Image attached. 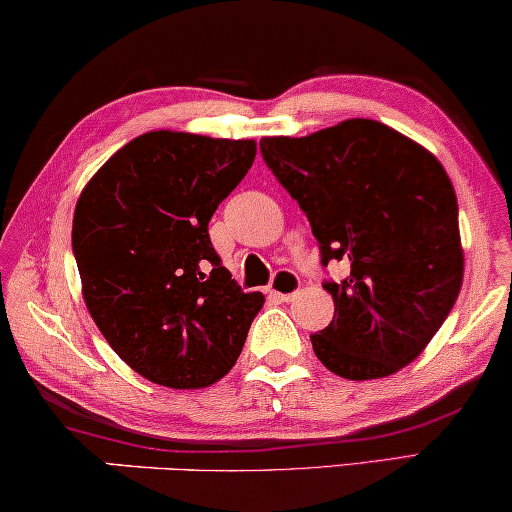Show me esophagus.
<instances>
[{
	"label": "esophagus",
	"instance_id": "1",
	"mask_svg": "<svg viewBox=\"0 0 512 512\" xmlns=\"http://www.w3.org/2000/svg\"><path fill=\"white\" fill-rule=\"evenodd\" d=\"M300 286V277L293 270H277L272 275V284H270V293L277 296L282 303H289V300L298 293Z\"/></svg>",
	"mask_w": 512,
	"mask_h": 512
}]
</instances>
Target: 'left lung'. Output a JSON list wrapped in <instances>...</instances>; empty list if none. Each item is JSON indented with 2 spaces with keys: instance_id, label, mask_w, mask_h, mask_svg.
Returning a JSON list of instances; mask_svg holds the SVG:
<instances>
[{
  "instance_id": "obj_1",
  "label": "left lung",
  "mask_w": 512,
  "mask_h": 512,
  "mask_svg": "<svg viewBox=\"0 0 512 512\" xmlns=\"http://www.w3.org/2000/svg\"><path fill=\"white\" fill-rule=\"evenodd\" d=\"M261 156L303 209L335 314L310 335L314 354L347 380L387 377L422 354L464 279L459 207L436 156L389 125L352 118L310 137H263Z\"/></svg>"
}]
</instances>
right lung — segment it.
<instances>
[{"label": "right lung", "instance_id": "add662e5", "mask_svg": "<svg viewBox=\"0 0 512 512\" xmlns=\"http://www.w3.org/2000/svg\"><path fill=\"white\" fill-rule=\"evenodd\" d=\"M254 156V139L146 132L76 202L72 249L88 312L146 380L209 387L242 352L265 298L244 293L223 268L209 219Z\"/></svg>", "mask_w": 512, "mask_h": 512}]
</instances>
